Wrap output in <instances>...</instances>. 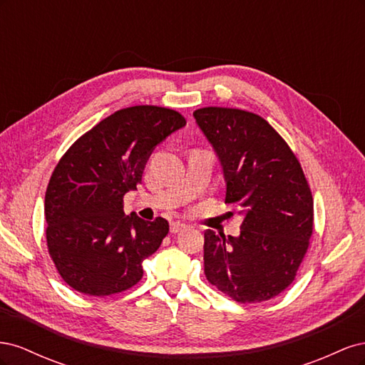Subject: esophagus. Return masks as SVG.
<instances>
[{"label":"esophagus","mask_w":365,"mask_h":365,"mask_svg":"<svg viewBox=\"0 0 365 365\" xmlns=\"http://www.w3.org/2000/svg\"><path fill=\"white\" fill-rule=\"evenodd\" d=\"M185 228H187L185 224L173 222V224H170V233H172V235H176V233H180V231H182V230H185Z\"/></svg>","instance_id":"obj_1"}]
</instances>
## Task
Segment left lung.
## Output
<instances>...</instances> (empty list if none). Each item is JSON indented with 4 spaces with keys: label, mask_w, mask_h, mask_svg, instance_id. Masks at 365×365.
Segmentation results:
<instances>
[{
    "label": "left lung",
    "mask_w": 365,
    "mask_h": 365,
    "mask_svg": "<svg viewBox=\"0 0 365 365\" xmlns=\"http://www.w3.org/2000/svg\"><path fill=\"white\" fill-rule=\"evenodd\" d=\"M224 170L225 204L244 215L237 237L204 233L207 280L239 303L267 302L294 282L314 230L300 163L267 120L244 109L193 113Z\"/></svg>",
    "instance_id": "8db88e82"
}]
</instances>
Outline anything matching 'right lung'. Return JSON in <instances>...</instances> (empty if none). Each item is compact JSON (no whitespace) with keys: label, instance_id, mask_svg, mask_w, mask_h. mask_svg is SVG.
Returning <instances> with one entry per match:
<instances>
[{"label":"right lung","instance_id":"add662e5","mask_svg":"<svg viewBox=\"0 0 365 365\" xmlns=\"http://www.w3.org/2000/svg\"><path fill=\"white\" fill-rule=\"evenodd\" d=\"M185 126L169 108L140 105L115 111L77 138L54 168L46 192L47 247L73 289L105 297L143 277V260L169 233L163 217L125 216L123 196L141 184L157 145Z\"/></svg>","mask_w":365,"mask_h":365}]
</instances>
